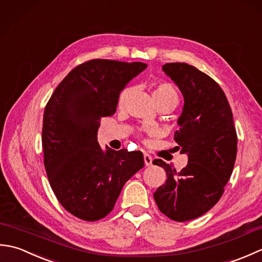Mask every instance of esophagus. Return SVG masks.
<instances>
[{
  "instance_id": "1",
  "label": "esophagus",
  "mask_w": 262,
  "mask_h": 262,
  "mask_svg": "<svg viewBox=\"0 0 262 262\" xmlns=\"http://www.w3.org/2000/svg\"><path fill=\"white\" fill-rule=\"evenodd\" d=\"M152 161H153V159H152L151 155L144 154V163H145L146 166H151L152 165Z\"/></svg>"
}]
</instances>
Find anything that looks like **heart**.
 Instances as JSON below:
<instances>
[{"instance_id": "b5f03b06", "label": "heart", "mask_w": 262, "mask_h": 262, "mask_svg": "<svg viewBox=\"0 0 262 262\" xmlns=\"http://www.w3.org/2000/svg\"><path fill=\"white\" fill-rule=\"evenodd\" d=\"M128 92H129V89L126 88L119 94V98H118L119 105L124 103ZM153 99H154L155 103H158L160 101H176V102H178V94H177V91L174 90L173 86L169 84V83L162 82V83H158V84L155 85L154 90H153Z\"/></svg>"}]
</instances>
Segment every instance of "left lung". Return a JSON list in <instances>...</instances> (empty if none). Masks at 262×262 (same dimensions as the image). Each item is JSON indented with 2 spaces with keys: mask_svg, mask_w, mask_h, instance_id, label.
I'll list each match as a JSON object with an SVG mask.
<instances>
[{
  "mask_svg": "<svg viewBox=\"0 0 262 262\" xmlns=\"http://www.w3.org/2000/svg\"><path fill=\"white\" fill-rule=\"evenodd\" d=\"M164 73L181 91L185 104L174 141L188 164L180 172L154 160L166 172L154 192L159 209L177 222L190 221L214 207L234 168L237 136L225 93L207 74L186 63H166Z\"/></svg>",
  "mask_w": 262,
  "mask_h": 262,
  "instance_id": "1",
  "label": "left lung"
}]
</instances>
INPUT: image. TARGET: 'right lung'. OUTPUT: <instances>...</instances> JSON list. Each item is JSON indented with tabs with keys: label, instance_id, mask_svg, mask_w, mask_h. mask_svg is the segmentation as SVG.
<instances>
[{
	"label": "right lung",
	"instance_id": "add662e5",
	"mask_svg": "<svg viewBox=\"0 0 262 262\" xmlns=\"http://www.w3.org/2000/svg\"><path fill=\"white\" fill-rule=\"evenodd\" d=\"M146 68L141 62L89 60L66 75L46 105L43 164L55 196L77 219L107 216L125 183L144 166L142 152L102 149L97 135L100 119L116 113L120 92Z\"/></svg>",
	"mask_w": 262,
	"mask_h": 262
}]
</instances>
